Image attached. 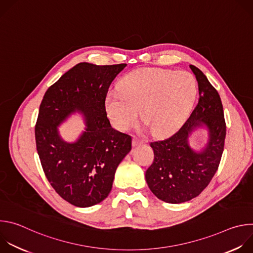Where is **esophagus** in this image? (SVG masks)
I'll return each instance as SVG.
<instances>
[{
    "label": "esophagus",
    "instance_id": "34e87169",
    "mask_svg": "<svg viewBox=\"0 0 253 253\" xmlns=\"http://www.w3.org/2000/svg\"><path fill=\"white\" fill-rule=\"evenodd\" d=\"M133 146L134 147H136V146H140V145H142V144L144 143V141L143 140H141L140 138H138V137H136V136H133Z\"/></svg>",
    "mask_w": 253,
    "mask_h": 253
}]
</instances>
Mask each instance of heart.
<instances>
[{"instance_id": "obj_1", "label": "heart", "mask_w": 253, "mask_h": 253, "mask_svg": "<svg viewBox=\"0 0 253 253\" xmlns=\"http://www.w3.org/2000/svg\"><path fill=\"white\" fill-rule=\"evenodd\" d=\"M197 86L186 71L142 68L126 75L120 90L108 92L105 107L108 117L119 130H126L141 118L154 134L176 130L187 117Z\"/></svg>"}]
</instances>
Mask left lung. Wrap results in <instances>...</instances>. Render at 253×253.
<instances>
[{"label": "left lung", "instance_id": "obj_1", "mask_svg": "<svg viewBox=\"0 0 253 253\" xmlns=\"http://www.w3.org/2000/svg\"><path fill=\"white\" fill-rule=\"evenodd\" d=\"M198 82L199 99L189 118L175 133L151 142L154 161L145 173L153 194L167 203H182L198 196L218 169L224 148L226 125L220 96L197 67L189 66ZM205 126L209 142L200 152L189 145V137Z\"/></svg>", "mask_w": 253, "mask_h": 253}]
</instances>
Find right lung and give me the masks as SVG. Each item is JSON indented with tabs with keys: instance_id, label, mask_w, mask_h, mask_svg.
<instances>
[{
	"instance_id": "add662e5",
	"label": "right lung",
	"mask_w": 253,
	"mask_h": 253,
	"mask_svg": "<svg viewBox=\"0 0 253 253\" xmlns=\"http://www.w3.org/2000/svg\"><path fill=\"white\" fill-rule=\"evenodd\" d=\"M126 66L79 63L46 91L40 105L35 137L43 170L55 191L77 207L108 196L118 165L132 148L131 136L111 126L105 107L108 89ZM75 112L84 114L86 128L69 143L57 127Z\"/></svg>"
}]
</instances>
